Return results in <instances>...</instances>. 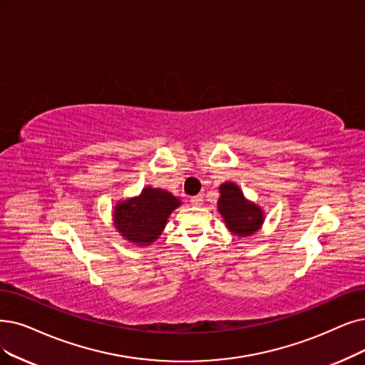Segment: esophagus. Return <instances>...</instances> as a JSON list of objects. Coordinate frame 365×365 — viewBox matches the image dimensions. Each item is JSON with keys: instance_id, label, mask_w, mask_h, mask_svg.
<instances>
[{"instance_id": "esophagus-1", "label": "esophagus", "mask_w": 365, "mask_h": 365, "mask_svg": "<svg viewBox=\"0 0 365 365\" xmlns=\"http://www.w3.org/2000/svg\"><path fill=\"white\" fill-rule=\"evenodd\" d=\"M190 202H192V205L200 207L202 202H203V197H202V195H196V196H193V197L190 199Z\"/></svg>"}]
</instances>
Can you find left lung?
<instances>
[{
    "instance_id": "8db88e82",
    "label": "left lung",
    "mask_w": 365,
    "mask_h": 365,
    "mask_svg": "<svg viewBox=\"0 0 365 365\" xmlns=\"http://www.w3.org/2000/svg\"><path fill=\"white\" fill-rule=\"evenodd\" d=\"M220 195L217 207L229 230L240 237H250L264 220L262 210L255 203L245 200L240 188L233 182L222 184Z\"/></svg>"
}]
</instances>
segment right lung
<instances>
[{
  "label": "right lung",
  "instance_id": "1",
  "mask_svg": "<svg viewBox=\"0 0 365 365\" xmlns=\"http://www.w3.org/2000/svg\"><path fill=\"white\" fill-rule=\"evenodd\" d=\"M180 203L177 197L162 188H143L139 197L116 205V227L128 241L150 244L162 233L168 217Z\"/></svg>",
  "mask_w": 365,
  "mask_h": 365
}]
</instances>
